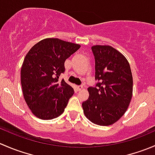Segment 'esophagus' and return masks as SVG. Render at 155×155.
I'll return each instance as SVG.
<instances>
[{"label": "esophagus", "mask_w": 155, "mask_h": 155, "mask_svg": "<svg viewBox=\"0 0 155 155\" xmlns=\"http://www.w3.org/2000/svg\"><path fill=\"white\" fill-rule=\"evenodd\" d=\"M82 88H83V86H82V85H78V86H76V90H77L78 91H81Z\"/></svg>", "instance_id": "1"}]
</instances>
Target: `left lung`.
<instances>
[{
	"label": "left lung",
	"instance_id": "1",
	"mask_svg": "<svg viewBox=\"0 0 155 155\" xmlns=\"http://www.w3.org/2000/svg\"><path fill=\"white\" fill-rule=\"evenodd\" d=\"M95 60V86L87 88L82 103L89 121L101 126L116 122L125 113L133 94V76L126 58L110 46L91 47Z\"/></svg>",
	"mask_w": 155,
	"mask_h": 155
}]
</instances>
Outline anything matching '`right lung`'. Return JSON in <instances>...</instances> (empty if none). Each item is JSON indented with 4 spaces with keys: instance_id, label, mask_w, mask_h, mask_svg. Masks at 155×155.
Segmentation results:
<instances>
[{
    "instance_id": "add662e5",
    "label": "right lung",
    "mask_w": 155,
    "mask_h": 155,
    "mask_svg": "<svg viewBox=\"0 0 155 155\" xmlns=\"http://www.w3.org/2000/svg\"><path fill=\"white\" fill-rule=\"evenodd\" d=\"M80 45L58 38H46L34 45L23 61L21 83L25 101L35 116L50 120L61 115L73 88L59 76L64 62Z\"/></svg>"
}]
</instances>
